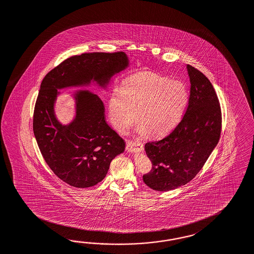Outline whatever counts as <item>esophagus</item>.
Masks as SVG:
<instances>
[{
	"mask_svg": "<svg viewBox=\"0 0 254 254\" xmlns=\"http://www.w3.org/2000/svg\"><path fill=\"white\" fill-rule=\"evenodd\" d=\"M127 150L131 152L134 151H143V145L138 141H133V140H127Z\"/></svg>",
	"mask_w": 254,
	"mask_h": 254,
	"instance_id": "1",
	"label": "esophagus"
}]
</instances>
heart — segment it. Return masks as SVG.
<instances>
[{"instance_id": "obj_1", "label": "heart", "mask_w": 254, "mask_h": 254, "mask_svg": "<svg viewBox=\"0 0 254 254\" xmlns=\"http://www.w3.org/2000/svg\"><path fill=\"white\" fill-rule=\"evenodd\" d=\"M188 102L185 85L151 71H140L124 80L108 103L113 126L127 130L137 119V131L161 136L179 122Z\"/></svg>"}]
</instances>
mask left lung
I'll use <instances>...</instances> for the list:
<instances>
[{
  "label": "left lung",
  "mask_w": 254,
  "mask_h": 254,
  "mask_svg": "<svg viewBox=\"0 0 254 254\" xmlns=\"http://www.w3.org/2000/svg\"><path fill=\"white\" fill-rule=\"evenodd\" d=\"M187 68L190 94L185 115L167 136L145 144L151 170L143 181L158 191L178 189L194 179L219 141L222 113L216 92L204 74L190 64Z\"/></svg>",
  "instance_id": "8db88e82"
}]
</instances>
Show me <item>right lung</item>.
Here are the masks:
<instances>
[{"label": "right lung", "instance_id": "add662e5", "mask_svg": "<svg viewBox=\"0 0 254 254\" xmlns=\"http://www.w3.org/2000/svg\"><path fill=\"white\" fill-rule=\"evenodd\" d=\"M128 65L123 52L71 56L44 76L35 103L33 131L42 157L55 175L75 188L101 182L112 160L125 150L123 138L105 121L103 101L88 90L75 93V117L63 126L55 116L58 89L89 84L104 86Z\"/></svg>", "mask_w": 254, "mask_h": 254}]
</instances>
